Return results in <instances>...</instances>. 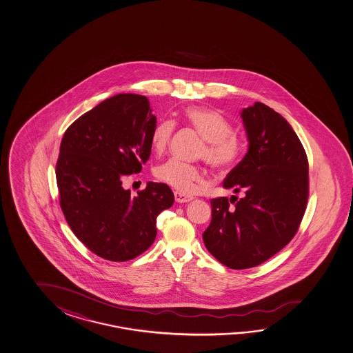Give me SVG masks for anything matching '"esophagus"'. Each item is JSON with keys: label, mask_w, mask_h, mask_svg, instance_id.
I'll use <instances>...</instances> for the list:
<instances>
[{"label": "esophagus", "mask_w": 353, "mask_h": 353, "mask_svg": "<svg viewBox=\"0 0 353 353\" xmlns=\"http://www.w3.org/2000/svg\"><path fill=\"white\" fill-rule=\"evenodd\" d=\"M174 200H176V202H179V203H186V202H190V201L192 200V197L176 191L174 192Z\"/></svg>", "instance_id": "esophagus-1"}]
</instances>
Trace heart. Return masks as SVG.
Listing matches in <instances>:
<instances>
[{
	"mask_svg": "<svg viewBox=\"0 0 353 353\" xmlns=\"http://www.w3.org/2000/svg\"><path fill=\"white\" fill-rule=\"evenodd\" d=\"M181 120L203 139L199 157L205 159L212 168L227 171L241 160L245 143L237 133L233 132L230 121L222 113L208 107L190 106L181 112ZM173 130L170 121H160L153 126L150 143L154 154L166 151ZM154 176L162 183L186 194L199 191L206 179V173L201 167L179 160L167 161L157 167Z\"/></svg>",
	"mask_w": 353,
	"mask_h": 353,
	"instance_id": "heart-1",
	"label": "heart"
}]
</instances>
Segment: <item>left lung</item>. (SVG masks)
<instances>
[{"mask_svg": "<svg viewBox=\"0 0 353 353\" xmlns=\"http://www.w3.org/2000/svg\"><path fill=\"white\" fill-rule=\"evenodd\" d=\"M241 116L248 151L223 187L245 196L212 199V220L202 234L208 252L233 270L259 266L286 246L308 200L306 151L290 123L261 102Z\"/></svg>", "mask_w": 353, "mask_h": 353, "instance_id": "obj_1", "label": "left lung"}]
</instances>
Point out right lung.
Wrapping results in <instances>:
<instances>
[{"mask_svg": "<svg viewBox=\"0 0 353 353\" xmlns=\"http://www.w3.org/2000/svg\"><path fill=\"white\" fill-rule=\"evenodd\" d=\"M156 116L145 96L120 93L68 127L56 163L60 206L76 237L105 260H132L151 246L156 219L172 206L166 183L148 182L131 196L125 174L141 172L151 154Z\"/></svg>", "mask_w": 353, "mask_h": 353, "instance_id": "1", "label": "right lung"}]
</instances>
